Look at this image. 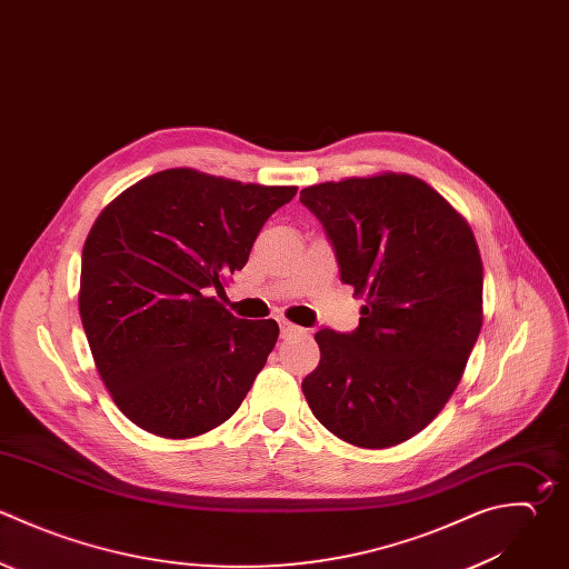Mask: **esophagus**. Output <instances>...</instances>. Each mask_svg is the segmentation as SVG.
Segmentation results:
<instances>
[{"label": "esophagus", "instance_id": "obj_1", "mask_svg": "<svg viewBox=\"0 0 569 569\" xmlns=\"http://www.w3.org/2000/svg\"><path fill=\"white\" fill-rule=\"evenodd\" d=\"M300 329L296 327V325H291L289 320H280V333H282V338H287V336H291V333H298Z\"/></svg>", "mask_w": 569, "mask_h": 569}]
</instances>
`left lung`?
<instances>
[{"instance_id":"1","label":"left lung","mask_w":569,"mask_h":569,"mask_svg":"<svg viewBox=\"0 0 569 569\" xmlns=\"http://www.w3.org/2000/svg\"><path fill=\"white\" fill-rule=\"evenodd\" d=\"M365 298L351 333L320 329L302 380L338 438L393 447L422 431L458 387L482 327V262L467 220L427 182L378 173L300 191Z\"/></svg>"}]
</instances>
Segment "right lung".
<instances>
[{"instance_id":"right-lung-1","label":"right lung","mask_w":569,"mask_h":569,"mask_svg":"<svg viewBox=\"0 0 569 569\" xmlns=\"http://www.w3.org/2000/svg\"><path fill=\"white\" fill-rule=\"evenodd\" d=\"M298 187L167 169L122 191L82 251L80 316L120 411L149 433L193 438L229 420L278 340L213 297Z\"/></svg>"}]
</instances>
